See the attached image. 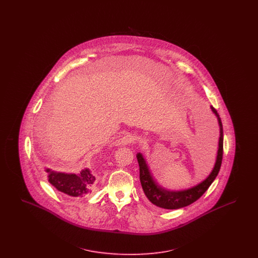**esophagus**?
I'll list each match as a JSON object with an SVG mask.
<instances>
[{
    "mask_svg": "<svg viewBox=\"0 0 258 258\" xmlns=\"http://www.w3.org/2000/svg\"><path fill=\"white\" fill-rule=\"evenodd\" d=\"M135 140H136V138H135V135L127 134V135H123V137L120 139V144L127 145L131 143H134Z\"/></svg>",
    "mask_w": 258,
    "mask_h": 258,
    "instance_id": "34e87169",
    "label": "esophagus"
}]
</instances>
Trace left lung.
Instances as JSON below:
<instances>
[{"label": "left lung", "mask_w": 258, "mask_h": 258, "mask_svg": "<svg viewBox=\"0 0 258 258\" xmlns=\"http://www.w3.org/2000/svg\"><path fill=\"white\" fill-rule=\"evenodd\" d=\"M211 109L218 118L221 135H220L219 150H218V156H217L215 166L211 172V174L202 183L197 184L191 188L180 190V191L167 190L157 184V182L153 179V176L151 175V172L148 168L147 163L144 160L143 156L140 153L137 154L136 158L139 164L140 183L145 196L150 200V202L153 203L154 205L160 208L168 209V210L183 208L185 206H188L191 203L196 202L197 199H199L204 195V192L208 189L209 186L218 176L219 171L221 169L222 155H223V130H222L221 117L218 111L216 110L213 106L211 107Z\"/></svg>", "instance_id": "1"}]
</instances>
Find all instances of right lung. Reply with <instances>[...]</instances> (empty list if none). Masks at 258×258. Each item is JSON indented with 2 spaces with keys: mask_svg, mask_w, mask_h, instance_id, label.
Returning a JSON list of instances; mask_svg holds the SVG:
<instances>
[{
  "mask_svg": "<svg viewBox=\"0 0 258 258\" xmlns=\"http://www.w3.org/2000/svg\"><path fill=\"white\" fill-rule=\"evenodd\" d=\"M49 173L48 181L59 191L70 197H83L91 194L96 186V177L89 169H84L80 174H68L46 169Z\"/></svg>",
  "mask_w": 258,
  "mask_h": 258,
  "instance_id": "right-lung-1",
  "label": "right lung"
}]
</instances>
